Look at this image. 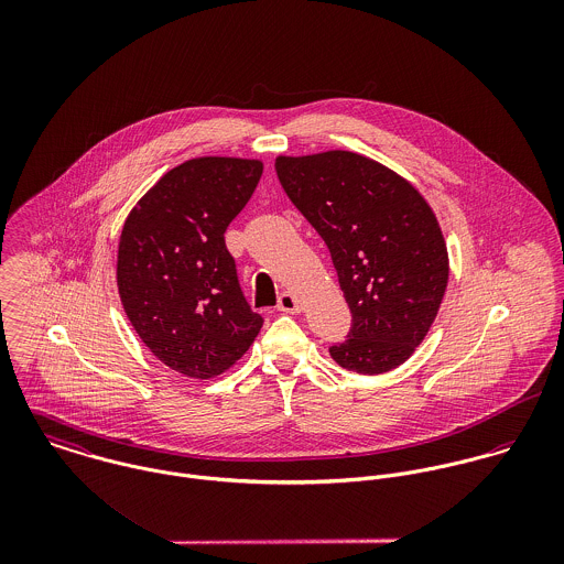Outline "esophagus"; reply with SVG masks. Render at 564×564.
<instances>
[{"label":"esophagus","instance_id":"obj_1","mask_svg":"<svg viewBox=\"0 0 564 564\" xmlns=\"http://www.w3.org/2000/svg\"><path fill=\"white\" fill-rule=\"evenodd\" d=\"M278 311L282 313H300V302L293 293H282L278 297Z\"/></svg>","mask_w":564,"mask_h":564}]
</instances>
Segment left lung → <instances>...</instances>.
<instances>
[{
  "label": "left lung",
  "instance_id": "8db88e82",
  "mask_svg": "<svg viewBox=\"0 0 564 564\" xmlns=\"http://www.w3.org/2000/svg\"><path fill=\"white\" fill-rule=\"evenodd\" d=\"M275 171L327 245L351 313L329 356L362 376L400 367L425 338L449 280L432 208L395 171L354 152L278 156Z\"/></svg>",
  "mask_w": 564,
  "mask_h": 564
}]
</instances>
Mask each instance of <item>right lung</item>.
<instances>
[{
    "label": "right lung",
    "instance_id": "add662e5",
    "mask_svg": "<svg viewBox=\"0 0 564 564\" xmlns=\"http://www.w3.org/2000/svg\"><path fill=\"white\" fill-rule=\"evenodd\" d=\"M262 162L204 156L166 171L128 215L117 286L150 351L173 371L208 380L230 369L262 327L226 247Z\"/></svg>",
    "mask_w": 564,
    "mask_h": 564
}]
</instances>
